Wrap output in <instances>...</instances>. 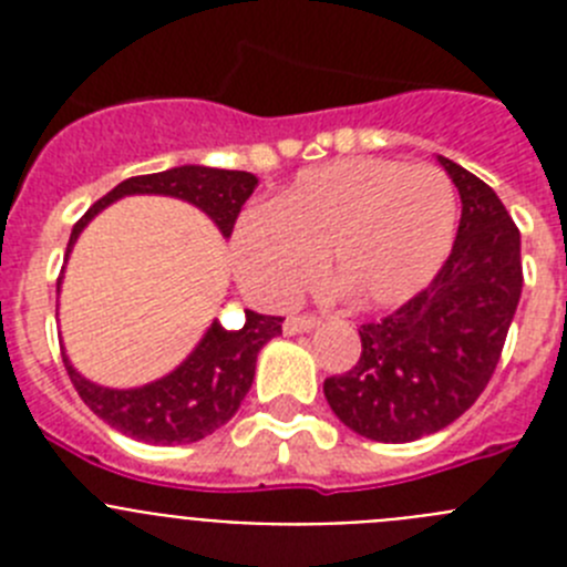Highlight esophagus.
<instances>
[{
    "instance_id": "esophagus-1",
    "label": "esophagus",
    "mask_w": 567,
    "mask_h": 567,
    "mask_svg": "<svg viewBox=\"0 0 567 567\" xmlns=\"http://www.w3.org/2000/svg\"><path fill=\"white\" fill-rule=\"evenodd\" d=\"M318 323H320V320L315 318V315H289V318L284 320V332H287V334L312 332Z\"/></svg>"
}]
</instances>
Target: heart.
Masks as SVG:
<instances>
[{
	"label": "heart",
	"mask_w": 567,
	"mask_h": 567,
	"mask_svg": "<svg viewBox=\"0 0 567 567\" xmlns=\"http://www.w3.org/2000/svg\"><path fill=\"white\" fill-rule=\"evenodd\" d=\"M457 193L429 164L343 158L298 173L272 207L249 209L233 233L238 280L284 307L323 272L365 309L400 307L423 292L452 252Z\"/></svg>",
	"instance_id": "b5f03b06"
}]
</instances>
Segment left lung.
<instances>
[{"label": "left lung", "instance_id": "obj_1", "mask_svg": "<svg viewBox=\"0 0 567 567\" xmlns=\"http://www.w3.org/2000/svg\"><path fill=\"white\" fill-rule=\"evenodd\" d=\"M463 202L437 278L398 312L360 327L358 363L327 378L340 423L378 443H412L452 425L483 394L523 292L519 229L497 193L437 155Z\"/></svg>", "mask_w": 567, "mask_h": 567}]
</instances>
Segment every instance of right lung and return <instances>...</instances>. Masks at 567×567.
I'll return each mask as SVG.
<instances>
[{
    "label": "right lung",
    "mask_w": 567,
    "mask_h": 567,
    "mask_svg": "<svg viewBox=\"0 0 567 567\" xmlns=\"http://www.w3.org/2000/svg\"><path fill=\"white\" fill-rule=\"evenodd\" d=\"M258 178L240 169H215L202 164H184V167L164 169V173L135 175L118 187L99 198L82 215L70 233L68 255L76 244L79 233L87 227L107 204L118 202L124 195H173L182 202L195 204L209 215L224 238L233 235L240 207L247 204ZM62 284V278H59ZM56 284V289H59ZM284 318L275 315L249 312L240 329H224L218 320L195 346L189 358L178 369L164 374L155 383L138 389H107V385L90 383L87 378L70 365L62 352L64 369L70 383L76 385L79 398L90 405V412L99 414L107 425L142 443L153 445H182L204 440L215 429H221L235 412L240 400L247 398L255 378V360L258 352L272 338L280 334Z\"/></svg>",
    "instance_id": "right-lung-1"
}]
</instances>
